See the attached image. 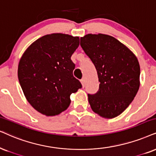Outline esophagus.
Here are the masks:
<instances>
[{"instance_id": "1", "label": "esophagus", "mask_w": 156, "mask_h": 156, "mask_svg": "<svg viewBox=\"0 0 156 156\" xmlns=\"http://www.w3.org/2000/svg\"><path fill=\"white\" fill-rule=\"evenodd\" d=\"M80 82H81V83H82V86H83V87H85V85H86V82H85V80H84V78H83V79H81L80 80Z\"/></svg>"}]
</instances>
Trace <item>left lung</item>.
<instances>
[{"label": "left lung", "instance_id": "obj_1", "mask_svg": "<svg viewBox=\"0 0 156 156\" xmlns=\"http://www.w3.org/2000/svg\"><path fill=\"white\" fill-rule=\"evenodd\" d=\"M80 46L95 66L99 88L88 94L93 111L112 119L122 114L133 101L140 87L139 62L134 53L109 35L88 34Z\"/></svg>", "mask_w": 156, "mask_h": 156}]
</instances>
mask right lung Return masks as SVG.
Segmentation results:
<instances>
[{"label": "right lung", "instance_id": "1", "mask_svg": "<svg viewBox=\"0 0 156 156\" xmlns=\"http://www.w3.org/2000/svg\"><path fill=\"white\" fill-rule=\"evenodd\" d=\"M79 37L61 33L37 39L20 59L18 78L26 98L33 108L46 116L58 115L68 109L70 96L82 88L73 75L72 55Z\"/></svg>", "mask_w": 156, "mask_h": 156}]
</instances>
